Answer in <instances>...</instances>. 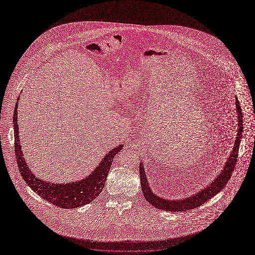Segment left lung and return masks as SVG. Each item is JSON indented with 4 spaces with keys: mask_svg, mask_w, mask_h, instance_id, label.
<instances>
[{
    "mask_svg": "<svg viewBox=\"0 0 255 255\" xmlns=\"http://www.w3.org/2000/svg\"><path fill=\"white\" fill-rule=\"evenodd\" d=\"M236 99L235 105H236V111L238 114V132L236 136V140L234 143V147L232 149V152L230 156L228 157L223 170L221 173L204 189L200 190L198 193L194 194L193 196H190L189 198L185 199H180V200H166L162 199L159 196L155 195L152 193L151 189L148 186L145 174H144V169L141 165L139 164V175H140V184H141V189L144 198L155 208L162 209L165 211H184V210H189L198 207L199 205H202L204 202H206L208 199L212 198L215 194H217L227 183V181L230 179V176L232 174V171L234 170L237 157H238V150H239V144L242 136V129H243V125H242V113H241V108L239 105V101Z\"/></svg>",
    "mask_w": 255,
    "mask_h": 255,
    "instance_id": "left-lung-1",
    "label": "left lung"
}]
</instances>
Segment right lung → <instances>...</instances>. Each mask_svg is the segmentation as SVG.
Returning <instances> with one entry per match:
<instances>
[{
  "instance_id": "add662e5",
  "label": "right lung",
  "mask_w": 255,
  "mask_h": 255,
  "mask_svg": "<svg viewBox=\"0 0 255 255\" xmlns=\"http://www.w3.org/2000/svg\"><path fill=\"white\" fill-rule=\"evenodd\" d=\"M19 101V99H18ZM18 103L15 107L13 123H14V134H15V154L22 177L28 183V185L37 192L41 197L48 200L50 203H53L56 206H61L62 208H75L83 206L93 201L99 194L102 192L113 159L115 155L120 152L123 148V145H119L112 149L96 170L87 176L85 179L65 184L50 183L48 181H43L34 175V173L27 166V163L24 159L21 145L19 143V125H18Z\"/></svg>"
}]
</instances>
